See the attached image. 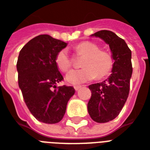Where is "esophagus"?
<instances>
[{
  "label": "esophagus",
  "mask_w": 150,
  "mask_h": 150,
  "mask_svg": "<svg viewBox=\"0 0 150 150\" xmlns=\"http://www.w3.org/2000/svg\"><path fill=\"white\" fill-rule=\"evenodd\" d=\"M74 88H75V91H79V89L81 88V86H75V87H74Z\"/></svg>",
  "instance_id": "esophagus-1"
}]
</instances>
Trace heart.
I'll return each instance as SVG.
<instances>
[{"label": "heart", "instance_id": "b5f03b06", "mask_svg": "<svg viewBox=\"0 0 150 150\" xmlns=\"http://www.w3.org/2000/svg\"><path fill=\"white\" fill-rule=\"evenodd\" d=\"M79 56H84L81 62L82 69L71 70L65 76L69 84L79 86L91 81L98 76L101 79L109 74L114 66V59L111 54L107 50H100L96 43L89 41L81 42L75 47ZM56 63L58 68L63 71H68L71 62L65 50H60L56 55Z\"/></svg>", "mask_w": 150, "mask_h": 150}]
</instances>
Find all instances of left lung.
Listing matches in <instances>:
<instances>
[{"label":"left lung","mask_w":150,"mask_h":150,"mask_svg":"<svg viewBox=\"0 0 150 150\" xmlns=\"http://www.w3.org/2000/svg\"><path fill=\"white\" fill-rule=\"evenodd\" d=\"M91 36L98 37L109 45L114 66L105 81L89 85L91 97L88 111L94 121L107 123L119 115L127 101L133 68L131 50L123 39L110 30H100Z\"/></svg>","instance_id":"1"}]
</instances>
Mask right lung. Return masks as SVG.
Listing matches in <instances>:
<instances>
[{"mask_svg": "<svg viewBox=\"0 0 150 150\" xmlns=\"http://www.w3.org/2000/svg\"><path fill=\"white\" fill-rule=\"evenodd\" d=\"M67 44L50 35H40L30 40L19 53V87L30 113L45 124H56L62 120L68 101L75 92L71 86L56 88L63 77L56 63V57Z\"/></svg>", "mask_w": 150, "mask_h": 150, "instance_id": "obj_1", "label": "right lung"}]
</instances>
